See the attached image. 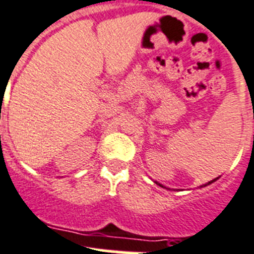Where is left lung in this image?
Returning a JSON list of instances; mask_svg holds the SVG:
<instances>
[{
  "label": "left lung",
  "instance_id": "left-lung-1",
  "mask_svg": "<svg viewBox=\"0 0 254 254\" xmlns=\"http://www.w3.org/2000/svg\"><path fill=\"white\" fill-rule=\"evenodd\" d=\"M217 179H219V178L213 179V180H211V182H208L207 184H202V186H201V188H202V187H207V186H209V184H212V183H215L216 180H217ZM155 183H156V184H158L159 187H162V188H166V190H170V188H167V187H164V186H163V184H160V183H158V182H155Z\"/></svg>",
  "mask_w": 254,
  "mask_h": 254
}]
</instances>
